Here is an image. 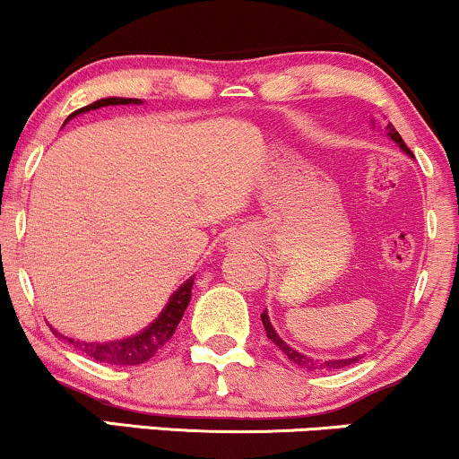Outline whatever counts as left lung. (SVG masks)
<instances>
[{
	"mask_svg": "<svg viewBox=\"0 0 459 459\" xmlns=\"http://www.w3.org/2000/svg\"><path fill=\"white\" fill-rule=\"evenodd\" d=\"M386 129H388V135H391V138L399 144V149H402L403 152H408V155H412V151L405 146V142L402 140V135H399V131L394 129L393 125H388ZM261 321H263V328H265L267 339H270L272 343L278 347V350H282V354L287 356L289 360L293 362V365H298L299 368H308V371H315V368H343L347 365H354V362L358 360V356L356 358H343V360H313V358L299 354V351L293 350V347H289L287 343H284L281 336L276 334V330L272 328V321H270V317H267V310H265V313H261Z\"/></svg>",
	"mask_w": 459,
	"mask_h": 459,
	"instance_id": "8db88e82",
	"label": "left lung"
}]
</instances>
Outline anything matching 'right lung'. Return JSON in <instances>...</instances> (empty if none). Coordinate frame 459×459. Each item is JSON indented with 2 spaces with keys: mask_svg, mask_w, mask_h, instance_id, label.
Segmentation results:
<instances>
[{
  "mask_svg": "<svg viewBox=\"0 0 459 459\" xmlns=\"http://www.w3.org/2000/svg\"><path fill=\"white\" fill-rule=\"evenodd\" d=\"M129 103H140V99H120V97H109L101 99V101H94L86 108L75 109L66 120H71L73 116L91 112V109L105 108V105H129ZM192 281H187L183 287H178V291L170 298V302L166 304V308L161 310V315L157 317L146 330H142L140 334L131 336V339L123 341H112V343H83V341L68 339V336H62L66 343L77 347L79 351H83L86 356L94 358L99 362H108V365H142V362L151 360L157 351L161 350L168 341L175 334L178 321H181L183 313H186L189 298H192Z\"/></svg>",
  "mask_w": 459,
  "mask_h": 459,
  "instance_id": "1",
  "label": "right lung"
}]
</instances>
